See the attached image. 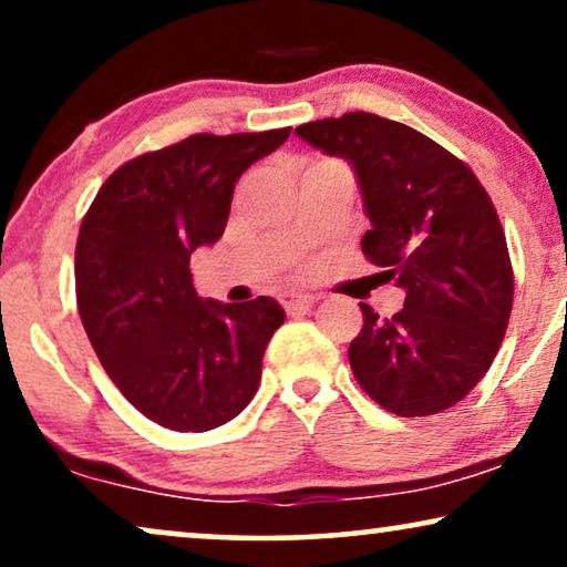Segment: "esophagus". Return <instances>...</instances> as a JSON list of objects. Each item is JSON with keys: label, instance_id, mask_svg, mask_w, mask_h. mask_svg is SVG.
Wrapping results in <instances>:
<instances>
[{"label": "esophagus", "instance_id": "esophagus-1", "mask_svg": "<svg viewBox=\"0 0 567 567\" xmlns=\"http://www.w3.org/2000/svg\"><path fill=\"white\" fill-rule=\"evenodd\" d=\"M317 301L315 293H301V291H286L281 293V305L289 315H299V312H307L309 307H312Z\"/></svg>", "mask_w": 567, "mask_h": 567}]
</instances>
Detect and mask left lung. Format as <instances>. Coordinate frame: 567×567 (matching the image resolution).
Masks as SVG:
<instances>
[{"mask_svg":"<svg viewBox=\"0 0 567 567\" xmlns=\"http://www.w3.org/2000/svg\"><path fill=\"white\" fill-rule=\"evenodd\" d=\"M297 134L351 162L371 229L361 250L405 289L379 317L361 305L351 340L355 382L402 417L467 398L498 353L514 307L506 235L477 175L421 131L374 113L301 123Z\"/></svg>","mask_w":567,"mask_h":567,"instance_id":"1","label":"left lung"}]
</instances>
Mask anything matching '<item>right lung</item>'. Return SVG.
Wrapping results in <instances>:
<instances>
[{
    "label": "right lung",
    "instance_id": "add662e5",
    "mask_svg": "<svg viewBox=\"0 0 567 567\" xmlns=\"http://www.w3.org/2000/svg\"><path fill=\"white\" fill-rule=\"evenodd\" d=\"M291 128L196 134L126 162L84 214L74 252L76 309L100 363L138 413L204 433L243 413L286 312L276 299H200L190 252L214 245L231 193Z\"/></svg>",
    "mask_w": 567,
    "mask_h": 567
}]
</instances>
